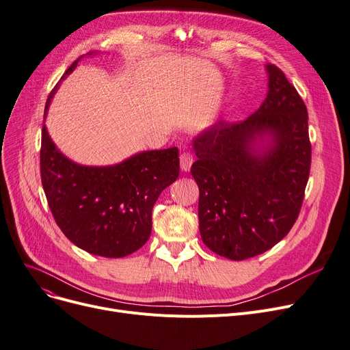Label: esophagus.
I'll use <instances>...</instances> for the list:
<instances>
[{"mask_svg":"<svg viewBox=\"0 0 350 350\" xmlns=\"http://www.w3.org/2000/svg\"><path fill=\"white\" fill-rule=\"evenodd\" d=\"M193 164V156L189 153V151H183L180 154V167L183 172H189L190 167Z\"/></svg>","mask_w":350,"mask_h":350,"instance_id":"34e87169","label":"esophagus"}]
</instances>
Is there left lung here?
<instances>
[{
  "label": "left lung",
  "mask_w": 350,
  "mask_h": 350,
  "mask_svg": "<svg viewBox=\"0 0 350 350\" xmlns=\"http://www.w3.org/2000/svg\"><path fill=\"white\" fill-rule=\"evenodd\" d=\"M267 96L249 118L217 121L193 139L204 245L230 260L262 254L295 224L308 185V109L280 68L266 66Z\"/></svg>",
  "instance_id": "left-lung-1"
}]
</instances>
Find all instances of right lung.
<instances>
[{
  "instance_id": "add662e5",
  "label": "right lung",
  "mask_w": 350,
  "mask_h": 350,
  "mask_svg": "<svg viewBox=\"0 0 350 350\" xmlns=\"http://www.w3.org/2000/svg\"><path fill=\"white\" fill-rule=\"evenodd\" d=\"M58 84L45 103L44 118ZM40 167L50 210L66 237L91 254L116 259L139 250L148 240L151 210L160 193L178 177L180 160L177 147H172L140 151L113 165H81L57 148L42 124Z\"/></svg>"
}]
</instances>
